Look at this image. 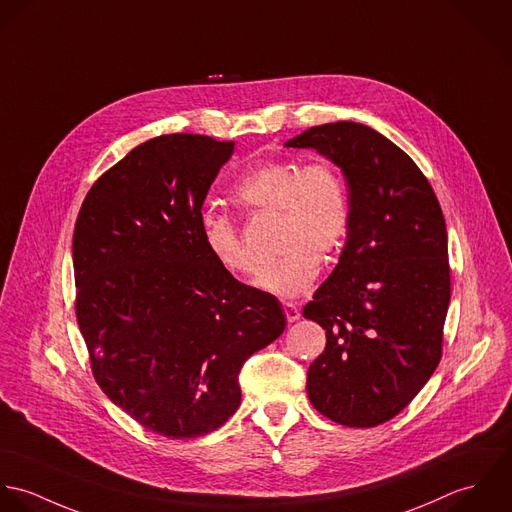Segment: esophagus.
I'll list each match as a JSON object with an SVG mask.
<instances>
[{
    "mask_svg": "<svg viewBox=\"0 0 512 512\" xmlns=\"http://www.w3.org/2000/svg\"><path fill=\"white\" fill-rule=\"evenodd\" d=\"M283 310H285V316H287L289 322H295V320L301 318V310H299V307H297L295 303H285Z\"/></svg>",
    "mask_w": 512,
    "mask_h": 512,
    "instance_id": "1",
    "label": "esophagus"
}]
</instances>
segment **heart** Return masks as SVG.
<instances>
[{
    "label": "heart",
    "mask_w": 512,
    "mask_h": 512,
    "mask_svg": "<svg viewBox=\"0 0 512 512\" xmlns=\"http://www.w3.org/2000/svg\"><path fill=\"white\" fill-rule=\"evenodd\" d=\"M233 204L245 211L277 215L275 251L265 287L279 297L303 295L326 261L344 241L350 227V198L342 172L330 160L297 164L267 162L231 190ZM202 239L215 263L239 279L257 281L261 263L245 247L235 223L225 215L207 213Z\"/></svg>",
    "instance_id": "1"
}]
</instances>
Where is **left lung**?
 Here are the masks:
<instances>
[{
    "label": "left lung",
    "mask_w": 512,
    "mask_h": 512,
    "mask_svg": "<svg viewBox=\"0 0 512 512\" xmlns=\"http://www.w3.org/2000/svg\"><path fill=\"white\" fill-rule=\"evenodd\" d=\"M289 148L338 164L350 190L340 261L303 316L326 330L307 394L324 417L376 427L396 417L435 372L451 297L441 205L408 154L350 120L312 126Z\"/></svg>",
    "instance_id": "left-lung-1"
}]
</instances>
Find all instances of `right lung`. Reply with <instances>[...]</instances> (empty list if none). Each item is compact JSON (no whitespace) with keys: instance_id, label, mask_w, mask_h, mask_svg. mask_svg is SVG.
Returning <instances> with one entry per match:
<instances>
[{"instance_id":"1","label":"right lung","mask_w":512,"mask_h":512,"mask_svg":"<svg viewBox=\"0 0 512 512\" xmlns=\"http://www.w3.org/2000/svg\"><path fill=\"white\" fill-rule=\"evenodd\" d=\"M233 140L164 134L93 184L73 233L75 312L104 394L148 431L192 439L241 404L247 358L279 338L277 299L205 249L202 205Z\"/></svg>"}]
</instances>
